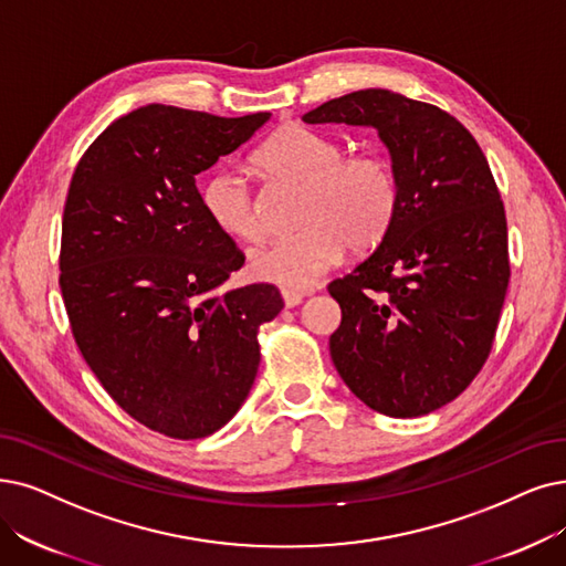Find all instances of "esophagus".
I'll return each mask as SVG.
<instances>
[{
    "label": "esophagus",
    "mask_w": 566,
    "mask_h": 566,
    "mask_svg": "<svg viewBox=\"0 0 566 566\" xmlns=\"http://www.w3.org/2000/svg\"><path fill=\"white\" fill-rule=\"evenodd\" d=\"M281 295L285 306H297L304 300V292H297V290H281Z\"/></svg>",
    "instance_id": "obj_1"
}]
</instances>
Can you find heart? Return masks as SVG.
<instances>
[{
  "label": "heart",
  "mask_w": 566,
  "mask_h": 566,
  "mask_svg": "<svg viewBox=\"0 0 566 566\" xmlns=\"http://www.w3.org/2000/svg\"><path fill=\"white\" fill-rule=\"evenodd\" d=\"M255 163L304 188L297 218L304 228L253 248L248 269L255 279L306 290L342 260L346 245L367 251L386 237L397 211V180L380 155H346L338 139L287 125L258 148ZM201 207L224 234L241 241L262 234L253 190L237 169H218L205 180Z\"/></svg>",
  "instance_id": "heart-1"
}]
</instances>
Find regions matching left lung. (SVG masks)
Returning <instances> with one entry per match:
<instances>
[{
    "instance_id": "left-lung-1",
    "label": "left lung",
    "mask_w": 566,
    "mask_h": 566,
    "mask_svg": "<svg viewBox=\"0 0 566 566\" xmlns=\"http://www.w3.org/2000/svg\"><path fill=\"white\" fill-rule=\"evenodd\" d=\"M304 123L374 127L397 180L386 237L327 285L342 306L334 367L382 416L432 413L485 365L509 287L506 213L485 155L450 113L382 87L329 99Z\"/></svg>"
}]
</instances>
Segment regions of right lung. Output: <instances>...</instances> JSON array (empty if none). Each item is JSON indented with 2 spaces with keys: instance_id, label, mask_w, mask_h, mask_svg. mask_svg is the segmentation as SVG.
<instances>
[{
  "instance_id": "obj_1",
  "label": "right lung",
  "mask_w": 566,
  "mask_h": 566,
  "mask_svg": "<svg viewBox=\"0 0 566 566\" xmlns=\"http://www.w3.org/2000/svg\"><path fill=\"white\" fill-rule=\"evenodd\" d=\"M269 118L142 106L90 144L66 195L60 287L76 346L125 413L171 439L234 418L258 329L283 308L269 283L218 292L245 258L195 186Z\"/></svg>"
}]
</instances>
